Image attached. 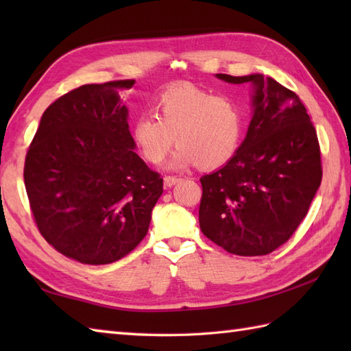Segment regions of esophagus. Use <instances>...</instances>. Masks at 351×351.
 Listing matches in <instances>:
<instances>
[{
	"label": "esophagus",
	"mask_w": 351,
	"mask_h": 351,
	"mask_svg": "<svg viewBox=\"0 0 351 351\" xmlns=\"http://www.w3.org/2000/svg\"><path fill=\"white\" fill-rule=\"evenodd\" d=\"M180 181H181V178H178V176H166L164 178V185H167V187H173V185Z\"/></svg>",
	"instance_id": "1"
}]
</instances>
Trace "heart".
I'll return each instance as SVG.
<instances>
[{"instance_id": "heart-1", "label": "heart", "mask_w": 351, "mask_h": 351, "mask_svg": "<svg viewBox=\"0 0 351 351\" xmlns=\"http://www.w3.org/2000/svg\"><path fill=\"white\" fill-rule=\"evenodd\" d=\"M154 113L131 123V137L141 156L161 162L180 143L169 167L217 169L234 158L244 136V110L232 96L215 95L190 83L169 86L154 99Z\"/></svg>"}]
</instances>
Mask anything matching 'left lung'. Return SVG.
Wrapping results in <instances>:
<instances>
[{"label": "left lung", "instance_id": "left-lung-1", "mask_svg": "<svg viewBox=\"0 0 351 351\" xmlns=\"http://www.w3.org/2000/svg\"><path fill=\"white\" fill-rule=\"evenodd\" d=\"M215 77L252 84L253 110L234 158L200 178V230L234 255H267L295 232L322 184L317 131L299 96L276 80Z\"/></svg>", "mask_w": 351, "mask_h": 351}]
</instances>
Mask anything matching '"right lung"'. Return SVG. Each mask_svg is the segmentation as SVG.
Returning <instances> with one entry per match:
<instances>
[{
	"instance_id": "add662e5",
	"label": "right lung",
	"mask_w": 351,
	"mask_h": 351,
	"mask_svg": "<svg viewBox=\"0 0 351 351\" xmlns=\"http://www.w3.org/2000/svg\"><path fill=\"white\" fill-rule=\"evenodd\" d=\"M136 81L86 84L45 110L24 182L40 234L81 264H111L143 240L162 178L134 151L121 92Z\"/></svg>"
}]
</instances>
